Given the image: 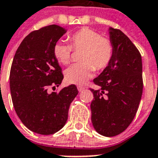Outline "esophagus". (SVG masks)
<instances>
[{"instance_id": "obj_1", "label": "esophagus", "mask_w": 158, "mask_h": 158, "mask_svg": "<svg viewBox=\"0 0 158 158\" xmlns=\"http://www.w3.org/2000/svg\"><path fill=\"white\" fill-rule=\"evenodd\" d=\"M77 88H78V91H79V92H82V91L84 89V88H83V87H82V86H78V87H77Z\"/></svg>"}]
</instances>
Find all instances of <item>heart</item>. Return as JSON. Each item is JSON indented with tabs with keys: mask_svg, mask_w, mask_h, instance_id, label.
<instances>
[{
	"mask_svg": "<svg viewBox=\"0 0 158 158\" xmlns=\"http://www.w3.org/2000/svg\"><path fill=\"white\" fill-rule=\"evenodd\" d=\"M70 44L59 40L53 46V55L62 65H68L71 60L72 48L81 50V62L67 68L64 75L69 83L83 84L91 79L97 70H102L110 64L113 57L114 47L110 40L100 36L99 33L88 28H82L69 37Z\"/></svg>",
	"mask_w": 158,
	"mask_h": 158,
	"instance_id": "heart-1",
	"label": "heart"
}]
</instances>
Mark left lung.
Segmentation results:
<instances>
[{
  "label": "left lung",
  "instance_id": "left-lung-1",
  "mask_svg": "<svg viewBox=\"0 0 158 158\" xmlns=\"http://www.w3.org/2000/svg\"><path fill=\"white\" fill-rule=\"evenodd\" d=\"M114 47L110 64L93 79L98 90L91 91L92 123L101 135L115 136L134 119L143 92L142 58L136 47L123 31L109 28Z\"/></svg>",
  "mask_w": 158,
  "mask_h": 158
}]
</instances>
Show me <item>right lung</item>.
<instances>
[{
  "mask_svg": "<svg viewBox=\"0 0 158 158\" xmlns=\"http://www.w3.org/2000/svg\"><path fill=\"white\" fill-rule=\"evenodd\" d=\"M67 31L52 25L34 31L20 44L10 75V93L17 115L30 131L52 135L63 127L71 102L79 93L74 84L60 92H48L63 79L53 55L55 43Z\"/></svg>",
  "mask_w": 158,
  "mask_h": 158,
  "instance_id": "obj_1",
  "label": "right lung"
}]
</instances>
